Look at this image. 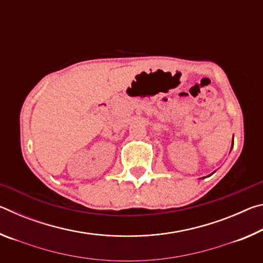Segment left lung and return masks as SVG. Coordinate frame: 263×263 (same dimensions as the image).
<instances>
[{
	"label": "left lung",
	"mask_w": 263,
	"mask_h": 263,
	"mask_svg": "<svg viewBox=\"0 0 263 263\" xmlns=\"http://www.w3.org/2000/svg\"><path fill=\"white\" fill-rule=\"evenodd\" d=\"M232 146H233V144H232ZM231 148H232V147H231Z\"/></svg>",
	"instance_id": "left-lung-1"
}]
</instances>
